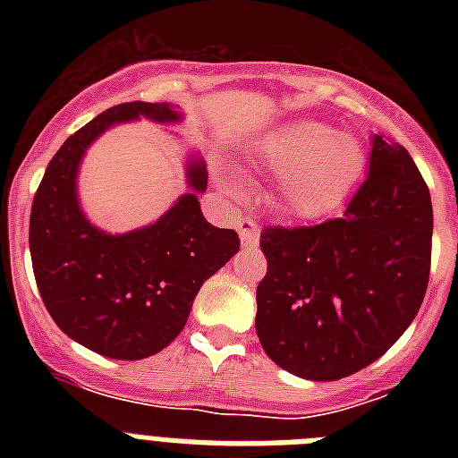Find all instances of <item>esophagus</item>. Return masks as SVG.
Masks as SVG:
<instances>
[{
    "mask_svg": "<svg viewBox=\"0 0 458 458\" xmlns=\"http://www.w3.org/2000/svg\"><path fill=\"white\" fill-rule=\"evenodd\" d=\"M259 233H261V229H259L257 222L250 220V217H242V220L238 222V236H241L242 245H248V248L259 245Z\"/></svg>",
    "mask_w": 458,
    "mask_h": 458,
    "instance_id": "obj_1",
    "label": "esophagus"
}]
</instances>
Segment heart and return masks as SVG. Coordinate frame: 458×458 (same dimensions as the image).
Here are the masks:
<instances>
[{"label": "heart", "instance_id": "1", "mask_svg": "<svg viewBox=\"0 0 458 458\" xmlns=\"http://www.w3.org/2000/svg\"><path fill=\"white\" fill-rule=\"evenodd\" d=\"M268 163L282 172L286 208L298 217H318L346 197L362 172V147L346 132L323 123L295 121L270 137Z\"/></svg>", "mask_w": 458, "mask_h": 458}]
</instances>
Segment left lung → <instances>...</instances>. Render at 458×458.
I'll return each instance as SVG.
<instances>
[{
	"mask_svg": "<svg viewBox=\"0 0 458 458\" xmlns=\"http://www.w3.org/2000/svg\"><path fill=\"white\" fill-rule=\"evenodd\" d=\"M434 208L411 153L374 137L369 174L342 217L264 226L257 335L275 365L310 380L365 369L406 333L431 270Z\"/></svg>",
	"mask_w": 458,
	"mask_h": 458,
	"instance_id": "obj_1",
	"label": "left lung"
}]
</instances>
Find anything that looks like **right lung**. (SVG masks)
Masks as SVG:
<instances>
[{"mask_svg":"<svg viewBox=\"0 0 458 458\" xmlns=\"http://www.w3.org/2000/svg\"><path fill=\"white\" fill-rule=\"evenodd\" d=\"M148 116L179 121L167 103H121L68 137L34 194L30 252L43 305L62 333L114 360L156 355L179 337L201 284L238 252L233 229L201 216L197 194H183L156 225L109 236L87 222L75 176L87 147L112 123ZM188 185H208L201 160L188 167Z\"/></svg>","mask_w":458,"mask_h":458,"instance_id":"1","label":"right lung"}]
</instances>
